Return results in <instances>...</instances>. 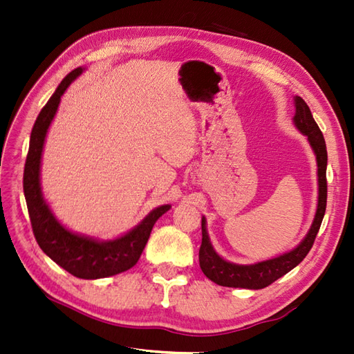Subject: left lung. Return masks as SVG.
Returning <instances> with one entry per match:
<instances>
[{"label":"left lung","instance_id":"left-lung-1","mask_svg":"<svg viewBox=\"0 0 354 354\" xmlns=\"http://www.w3.org/2000/svg\"><path fill=\"white\" fill-rule=\"evenodd\" d=\"M293 123L297 129L306 135L309 140L310 146L317 155L318 164V207L315 213V219L312 227L307 232L306 237L301 240L297 248L283 255H278L275 259L254 263V265H236L223 260L219 254L214 251V248L209 242L207 232V221L202 217V243L199 248V265L202 272L207 278L225 288H243V289H263L266 286L272 284L278 278L286 275L309 254L310 248L313 246L315 239L321 227V222L324 219L326 205H327V149L326 141L322 137V132L317 122L313 120L312 112L307 106V103L301 97H295V115H293Z\"/></svg>","mask_w":354,"mask_h":354}]
</instances>
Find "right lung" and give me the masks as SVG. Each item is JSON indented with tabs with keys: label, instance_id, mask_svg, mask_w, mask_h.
<instances>
[{
	"label": "right lung",
	"instance_id": "add662e5",
	"mask_svg": "<svg viewBox=\"0 0 354 354\" xmlns=\"http://www.w3.org/2000/svg\"><path fill=\"white\" fill-rule=\"evenodd\" d=\"M82 71L84 68L79 66L61 82L36 118L30 135V147L24 167V196L33 234L41 250L71 275L84 280H97V278L124 272L137 265L155 222L169 212L170 205H161L152 209L129 232L103 242L66 230L53 214L41 190L42 149L48 127L61 103V97Z\"/></svg>",
	"mask_w": 354,
	"mask_h": 354
}]
</instances>
